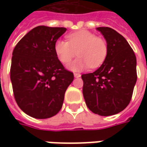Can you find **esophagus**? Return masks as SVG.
Here are the masks:
<instances>
[{"label":"esophagus","instance_id":"34e87169","mask_svg":"<svg viewBox=\"0 0 147 147\" xmlns=\"http://www.w3.org/2000/svg\"><path fill=\"white\" fill-rule=\"evenodd\" d=\"M74 77H75V78H80V77H81V74H78V73H75V74H74Z\"/></svg>","mask_w":147,"mask_h":147}]
</instances>
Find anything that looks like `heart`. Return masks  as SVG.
<instances>
[{
    "mask_svg": "<svg viewBox=\"0 0 147 147\" xmlns=\"http://www.w3.org/2000/svg\"><path fill=\"white\" fill-rule=\"evenodd\" d=\"M67 42L58 40L55 44V51L64 64H69L76 55L79 58L69 67L74 71L98 68L104 63L108 55V45L102 37H96L87 30L75 32L67 35Z\"/></svg>",
    "mask_w": 147,
    "mask_h": 147,
    "instance_id": "b5f03b06",
    "label": "heart"
}]
</instances>
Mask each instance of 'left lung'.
<instances>
[{"label": "left lung", "mask_w": 147, "mask_h": 147, "mask_svg": "<svg viewBox=\"0 0 147 147\" xmlns=\"http://www.w3.org/2000/svg\"><path fill=\"white\" fill-rule=\"evenodd\" d=\"M108 45V55L98 69L82 74V94L88 109L101 116L127 107L137 82V59L126 39L108 27L96 28Z\"/></svg>", "instance_id": "8db88e82"}]
</instances>
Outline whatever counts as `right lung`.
Instances as JSON below:
<instances>
[{"instance_id": "1", "label": "right lung", "mask_w": 147, "mask_h": 147, "mask_svg": "<svg viewBox=\"0 0 147 147\" xmlns=\"http://www.w3.org/2000/svg\"><path fill=\"white\" fill-rule=\"evenodd\" d=\"M65 28L38 26L15 46L10 80L16 103L28 115L47 119L59 112L74 74L59 61L55 44Z\"/></svg>"}]
</instances>
